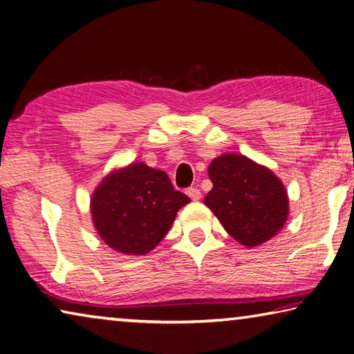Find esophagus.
I'll return each instance as SVG.
<instances>
[{
  "label": "esophagus",
  "instance_id": "1",
  "mask_svg": "<svg viewBox=\"0 0 354 354\" xmlns=\"http://www.w3.org/2000/svg\"><path fill=\"white\" fill-rule=\"evenodd\" d=\"M185 194H187L194 201H198L201 198V192L196 187H189L187 190H185Z\"/></svg>",
  "mask_w": 354,
  "mask_h": 354
}]
</instances>
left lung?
Wrapping results in <instances>:
<instances>
[{
  "mask_svg": "<svg viewBox=\"0 0 354 354\" xmlns=\"http://www.w3.org/2000/svg\"><path fill=\"white\" fill-rule=\"evenodd\" d=\"M209 178L214 187L205 205L237 242L257 247L284 226L289 200L273 171L242 154H223L209 165Z\"/></svg>",
  "mask_w": 354,
  "mask_h": 354,
  "instance_id": "left-lung-1",
  "label": "left lung"
}]
</instances>
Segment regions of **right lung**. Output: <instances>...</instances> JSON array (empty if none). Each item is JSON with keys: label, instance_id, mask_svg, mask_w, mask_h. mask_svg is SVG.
Here are the masks:
<instances>
[{"label": "right lung", "instance_id": "1", "mask_svg": "<svg viewBox=\"0 0 354 354\" xmlns=\"http://www.w3.org/2000/svg\"><path fill=\"white\" fill-rule=\"evenodd\" d=\"M189 201L165 171L137 162L106 176L91 209L98 234L111 248L140 256L162 241Z\"/></svg>", "mask_w": 354, "mask_h": 354}]
</instances>
